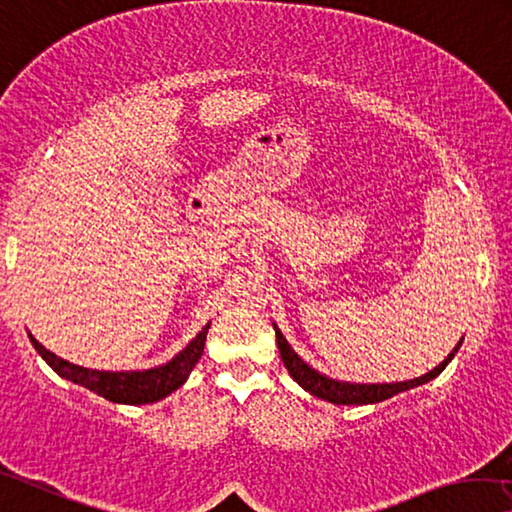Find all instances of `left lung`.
Masks as SVG:
<instances>
[{
    "label": "left lung",
    "instance_id": "1",
    "mask_svg": "<svg viewBox=\"0 0 512 512\" xmlns=\"http://www.w3.org/2000/svg\"><path fill=\"white\" fill-rule=\"evenodd\" d=\"M275 339H278L280 358H282V362H285L289 376L294 378L300 387L307 389L310 394H314L316 399H323V401H330L337 405L378 403V401L389 399V396L405 392V389L424 385V383H428V380H433L435 376H440L446 364L451 362V358L458 353V348L462 344V342H458V346L449 353V358H446L442 364H437L433 371H428V373H424V376H419L415 380H405V383H385V385H360V383H339V380L326 378L323 373L314 371L310 364H305L298 358L296 351L289 346V342L282 337V332L278 328H275Z\"/></svg>",
    "mask_w": 512,
    "mask_h": 512
}]
</instances>
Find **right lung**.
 <instances>
[{"label": "right lung", "instance_id": "1", "mask_svg": "<svg viewBox=\"0 0 512 512\" xmlns=\"http://www.w3.org/2000/svg\"><path fill=\"white\" fill-rule=\"evenodd\" d=\"M209 323L202 328L193 342L186 344L182 353H177L173 360L164 367L148 369V371H95L86 367H77L68 360L59 358L47 351L43 344H38L34 337L29 335L31 344L36 351L43 355V360L59 373V376L72 380V383L84 385L91 392L104 396L107 401L113 403H127V405H143L154 403L164 399L170 392H175L177 387L184 385V380L189 378L191 369L196 367L202 351H205V339H207Z\"/></svg>", "mask_w": 512, "mask_h": 512}]
</instances>
